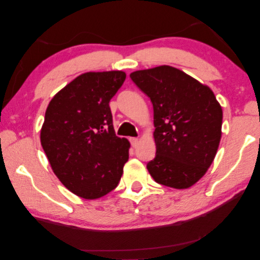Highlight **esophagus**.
<instances>
[{"mask_svg":"<svg viewBox=\"0 0 260 260\" xmlns=\"http://www.w3.org/2000/svg\"><path fill=\"white\" fill-rule=\"evenodd\" d=\"M138 142H139V139L138 138H135V137H133V138H130V143H131V145H133L134 147H136L137 146V144H138Z\"/></svg>","mask_w":260,"mask_h":260,"instance_id":"1","label":"esophagus"}]
</instances>
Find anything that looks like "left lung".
Returning a JSON list of instances; mask_svg holds the SVG:
<instances>
[{
    "instance_id": "1",
    "label": "left lung",
    "mask_w": 260,
    "mask_h": 260,
    "mask_svg": "<svg viewBox=\"0 0 260 260\" xmlns=\"http://www.w3.org/2000/svg\"><path fill=\"white\" fill-rule=\"evenodd\" d=\"M151 99L156 154L147 170L156 183L188 188L201 179L216 156L222 109L210 88L171 66L130 74Z\"/></svg>"
}]
</instances>
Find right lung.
Segmentation results:
<instances>
[{
  "mask_svg": "<svg viewBox=\"0 0 260 260\" xmlns=\"http://www.w3.org/2000/svg\"><path fill=\"white\" fill-rule=\"evenodd\" d=\"M125 80L121 71L77 76L49 103L41 145L62 185L94 200L116 188L130 143L118 138L109 102Z\"/></svg>",
  "mask_w": 260,
  "mask_h": 260,
  "instance_id": "1",
  "label": "right lung"
}]
</instances>
